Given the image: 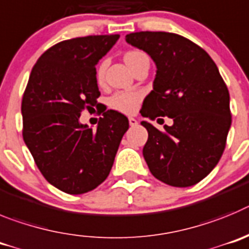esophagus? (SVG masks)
Segmentation results:
<instances>
[{"label": "esophagus", "mask_w": 249, "mask_h": 249, "mask_svg": "<svg viewBox=\"0 0 249 249\" xmlns=\"http://www.w3.org/2000/svg\"><path fill=\"white\" fill-rule=\"evenodd\" d=\"M129 124L130 126H136L138 125V120L135 118H129Z\"/></svg>", "instance_id": "1"}]
</instances>
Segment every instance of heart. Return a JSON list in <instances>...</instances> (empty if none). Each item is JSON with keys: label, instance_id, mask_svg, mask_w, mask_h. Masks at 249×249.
Returning <instances> with one entry per match:
<instances>
[{"label": "heart", "instance_id": "b5f03b06", "mask_svg": "<svg viewBox=\"0 0 249 249\" xmlns=\"http://www.w3.org/2000/svg\"><path fill=\"white\" fill-rule=\"evenodd\" d=\"M141 55L145 54L142 52H138V51L126 53L124 57L125 63L129 66V64L133 63L134 60L140 58ZM105 69H107V62H102L97 69L98 82H102L103 78H104ZM141 99H142V94L139 93V91H119V93L114 94L113 97L109 99V105L114 110L122 111V113L125 114H131L138 110Z\"/></svg>", "mask_w": 249, "mask_h": 249}]
</instances>
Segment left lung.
<instances>
[{
  "label": "left lung",
  "instance_id": "1",
  "mask_svg": "<svg viewBox=\"0 0 249 249\" xmlns=\"http://www.w3.org/2000/svg\"><path fill=\"white\" fill-rule=\"evenodd\" d=\"M125 41L156 66L141 115L174 122L163 131L141 122L149 134L142 155L150 172L175 187L196 185L218 163L232 123L230 93L218 68L206 51L175 33H130Z\"/></svg>",
  "mask_w": 249,
  "mask_h": 249
}]
</instances>
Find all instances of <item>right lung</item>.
Wrapping results in <instances>:
<instances>
[{
  "instance_id": "add662e5",
  "label": "right lung",
  "mask_w": 249,
  "mask_h": 249,
  "mask_svg": "<svg viewBox=\"0 0 249 249\" xmlns=\"http://www.w3.org/2000/svg\"><path fill=\"white\" fill-rule=\"evenodd\" d=\"M119 35L88 36L51 47L38 58L22 99L23 140L51 185L71 195L91 191L108 178L129 120L103 113L97 130L79 122L98 104L95 66Z\"/></svg>"
}]
</instances>
